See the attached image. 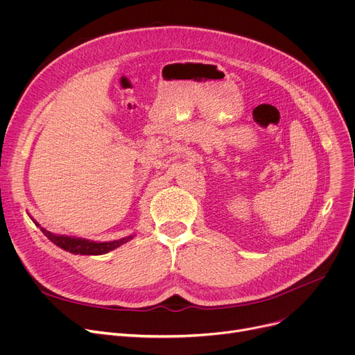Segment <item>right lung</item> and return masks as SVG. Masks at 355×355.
<instances>
[{
	"label": "right lung",
	"mask_w": 355,
	"mask_h": 355,
	"mask_svg": "<svg viewBox=\"0 0 355 355\" xmlns=\"http://www.w3.org/2000/svg\"><path fill=\"white\" fill-rule=\"evenodd\" d=\"M33 220V218H31ZM34 221V220H33ZM37 226L40 227V225L37 221H34ZM44 236L53 241L55 246H59L60 249L70 252L73 254H87V256H96V254H105L110 250H114L119 248L121 245L126 243V241L132 240L135 234L126 236L119 240H112V241H92L80 237H71V236H63V234H54L51 232H47L46 229L40 227Z\"/></svg>",
	"instance_id": "right-lung-1"
}]
</instances>
